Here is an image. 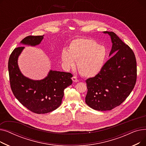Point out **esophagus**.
Wrapping results in <instances>:
<instances>
[{
	"mask_svg": "<svg viewBox=\"0 0 146 146\" xmlns=\"http://www.w3.org/2000/svg\"><path fill=\"white\" fill-rule=\"evenodd\" d=\"M72 80L74 82H78L79 81V79L77 78V77H76V76H73V77L72 78Z\"/></svg>",
	"mask_w": 146,
	"mask_h": 146,
	"instance_id": "esophagus-1",
	"label": "esophagus"
}]
</instances>
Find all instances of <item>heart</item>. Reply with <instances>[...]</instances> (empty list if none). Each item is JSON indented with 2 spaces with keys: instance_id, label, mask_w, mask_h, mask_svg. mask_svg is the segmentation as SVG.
Here are the masks:
<instances>
[{
  "instance_id": "b5f03b06",
  "label": "heart",
  "mask_w": 146,
  "mask_h": 146,
  "mask_svg": "<svg viewBox=\"0 0 146 146\" xmlns=\"http://www.w3.org/2000/svg\"><path fill=\"white\" fill-rule=\"evenodd\" d=\"M106 50L92 38H77L70 44L68 51L63 49L61 59L67 68H73L77 62L79 73L86 78L98 74L104 64Z\"/></svg>"
}]
</instances>
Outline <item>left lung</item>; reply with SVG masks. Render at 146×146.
Returning <instances> with one entry per match:
<instances>
[{
  "label": "left lung",
  "instance_id": "obj_1",
  "mask_svg": "<svg viewBox=\"0 0 146 146\" xmlns=\"http://www.w3.org/2000/svg\"><path fill=\"white\" fill-rule=\"evenodd\" d=\"M111 38V56L95 77L86 80V104L97 111L111 110L123 102L134 88L137 62L134 53L113 32L104 31Z\"/></svg>",
  "mask_w": 146,
  "mask_h": 146
}]
</instances>
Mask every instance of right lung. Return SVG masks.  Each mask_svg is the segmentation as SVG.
Segmentation results:
<instances>
[{
    "label": "right lung",
    "instance_id": "right-lung-1",
    "mask_svg": "<svg viewBox=\"0 0 146 146\" xmlns=\"http://www.w3.org/2000/svg\"><path fill=\"white\" fill-rule=\"evenodd\" d=\"M44 35H29L21 41L23 44H39ZM24 47L15 48L9 57L8 70L11 90L22 105L35 113H46L56 110L61 104L64 90L72 84L70 73L50 70L47 77L33 80L23 75L18 65V58Z\"/></svg>",
    "mask_w": 146,
    "mask_h": 146
}]
</instances>
